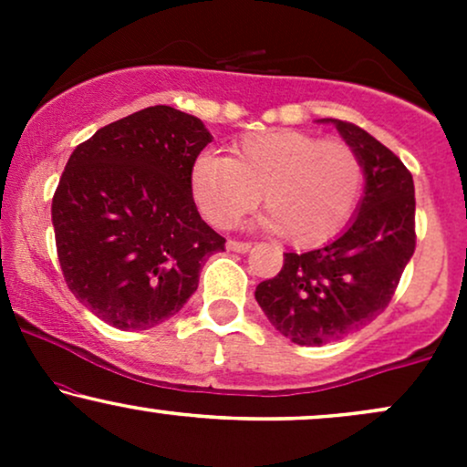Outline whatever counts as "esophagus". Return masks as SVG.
<instances>
[{"label": "esophagus", "instance_id": "34e87169", "mask_svg": "<svg viewBox=\"0 0 467 467\" xmlns=\"http://www.w3.org/2000/svg\"><path fill=\"white\" fill-rule=\"evenodd\" d=\"M250 248L252 245L248 244V241H234V239L228 241V250H233V252H248Z\"/></svg>", "mask_w": 467, "mask_h": 467}]
</instances>
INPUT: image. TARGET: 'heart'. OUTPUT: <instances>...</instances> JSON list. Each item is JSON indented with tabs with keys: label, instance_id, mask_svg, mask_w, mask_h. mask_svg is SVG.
Listing matches in <instances>:
<instances>
[{
	"label": "heart",
	"instance_id": "obj_1",
	"mask_svg": "<svg viewBox=\"0 0 467 467\" xmlns=\"http://www.w3.org/2000/svg\"><path fill=\"white\" fill-rule=\"evenodd\" d=\"M362 184L356 149L296 130L250 133L230 158L203 153L191 171L192 197L208 222L237 226L264 192V226L285 233L298 248L336 237L356 211Z\"/></svg>",
	"mask_w": 467,
	"mask_h": 467
}]
</instances>
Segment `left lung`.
<instances>
[{
  "instance_id": "obj_1",
  "label": "left lung",
  "mask_w": 467,
  "mask_h": 467,
  "mask_svg": "<svg viewBox=\"0 0 467 467\" xmlns=\"http://www.w3.org/2000/svg\"><path fill=\"white\" fill-rule=\"evenodd\" d=\"M356 149L364 195L340 237L318 250L285 252L281 272L256 285L272 327L296 345L320 347L368 325L389 307L415 252V184L401 160L351 122L323 118Z\"/></svg>"
}]
</instances>
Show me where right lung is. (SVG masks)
<instances>
[{
  "mask_svg": "<svg viewBox=\"0 0 467 467\" xmlns=\"http://www.w3.org/2000/svg\"><path fill=\"white\" fill-rule=\"evenodd\" d=\"M213 140L200 118L166 105L120 118L78 144L52 197L69 292L122 331L184 307L203 261L226 239L197 213L191 171Z\"/></svg>",
  "mask_w": 467,
  "mask_h": 467,
  "instance_id": "1",
  "label": "right lung"
}]
</instances>
